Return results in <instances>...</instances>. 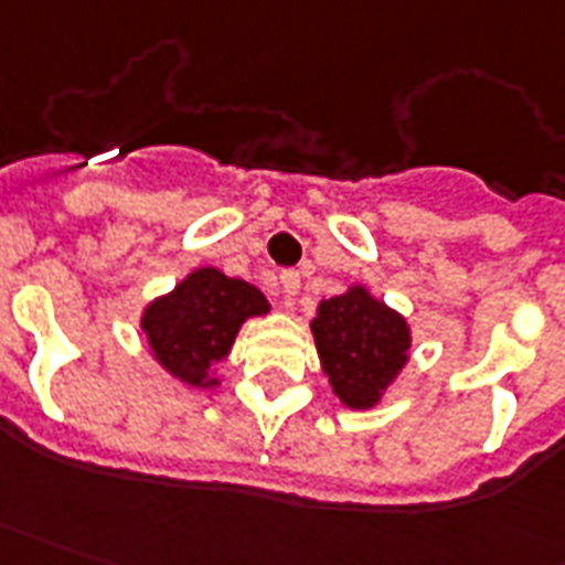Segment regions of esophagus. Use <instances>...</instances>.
<instances>
[{
  "mask_svg": "<svg viewBox=\"0 0 565 565\" xmlns=\"http://www.w3.org/2000/svg\"><path fill=\"white\" fill-rule=\"evenodd\" d=\"M299 287H302V275L296 269H284L281 271V290L287 294V299H294L299 294Z\"/></svg>",
  "mask_w": 565,
  "mask_h": 565,
  "instance_id": "esophagus-1",
  "label": "esophagus"
}]
</instances>
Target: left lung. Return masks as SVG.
Returning a JSON list of instances; mask_svg holds the SVG:
<instances>
[{"label": "left lung", "instance_id": "left-lung-1", "mask_svg": "<svg viewBox=\"0 0 565 565\" xmlns=\"http://www.w3.org/2000/svg\"><path fill=\"white\" fill-rule=\"evenodd\" d=\"M320 367L335 398L350 411L377 407L386 388L411 362L413 329L365 284L323 299L311 320Z\"/></svg>", "mask_w": 565, "mask_h": 565}]
</instances>
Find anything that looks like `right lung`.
<instances>
[{"label": "right lung", "instance_id": "right-lung-1", "mask_svg": "<svg viewBox=\"0 0 565 565\" xmlns=\"http://www.w3.org/2000/svg\"><path fill=\"white\" fill-rule=\"evenodd\" d=\"M269 299L242 278L200 266L140 315L149 353L167 374L191 388H218V365L250 317H266Z\"/></svg>", "mask_w": 565, "mask_h": 565}]
</instances>
